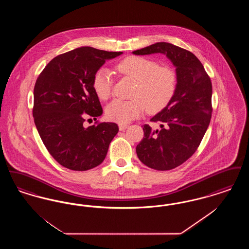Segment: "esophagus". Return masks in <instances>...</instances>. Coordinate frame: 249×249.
<instances>
[{
  "mask_svg": "<svg viewBox=\"0 0 249 249\" xmlns=\"http://www.w3.org/2000/svg\"><path fill=\"white\" fill-rule=\"evenodd\" d=\"M119 130H124L125 129L128 128V125L125 124H119Z\"/></svg>",
  "mask_w": 249,
  "mask_h": 249,
  "instance_id": "esophagus-1",
  "label": "esophagus"
}]
</instances>
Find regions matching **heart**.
I'll use <instances>...</instances> for the list:
<instances>
[{"label":"heart","mask_w":249,"mask_h":249,"mask_svg":"<svg viewBox=\"0 0 249 249\" xmlns=\"http://www.w3.org/2000/svg\"><path fill=\"white\" fill-rule=\"evenodd\" d=\"M118 71L136 81L131 93L132 100L116 99L107 107V119L120 124L139 118L144 108L148 113H157L173 100L178 88V76L173 69L144 57L130 56L117 65ZM92 87L101 100H107L112 93L113 76L107 68L96 71Z\"/></svg>","instance_id":"1"}]
</instances>
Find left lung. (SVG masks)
<instances>
[{
    "label": "left lung",
    "instance_id": "left-lung-1",
    "mask_svg": "<svg viewBox=\"0 0 249 249\" xmlns=\"http://www.w3.org/2000/svg\"><path fill=\"white\" fill-rule=\"evenodd\" d=\"M132 53L165 54L177 67L176 94L150 119L159 122L160 129L143 125V138L136 146L144 165L158 171L175 169L196 152L209 126L213 112L211 79L193 53L170 43H156Z\"/></svg>",
    "mask_w": 249,
    "mask_h": 249
}]
</instances>
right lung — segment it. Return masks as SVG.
<instances>
[{
	"label": "right lung",
	"mask_w": 249,
	"mask_h": 249,
	"mask_svg": "<svg viewBox=\"0 0 249 249\" xmlns=\"http://www.w3.org/2000/svg\"><path fill=\"white\" fill-rule=\"evenodd\" d=\"M122 52L83 47L51 59L39 74L34 89L33 116L49 154L60 165L87 171L100 165L119 131L112 122L86 128L85 118L97 119L103 108L92 87L95 72L107 59Z\"/></svg>",
	"instance_id": "1"
}]
</instances>
